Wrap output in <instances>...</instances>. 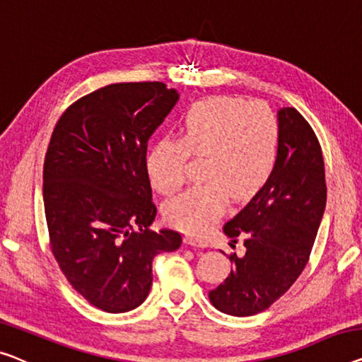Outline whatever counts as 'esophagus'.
Listing matches in <instances>:
<instances>
[{
  "instance_id": "esophagus-1",
  "label": "esophagus",
  "mask_w": 362,
  "mask_h": 362,
  "mask_svg": "<svg viewBox=\"0 0 362 362\" xmlns=\"http://www.w3.org/2000/svg\"><path fill=\"white\" fill-rule=\"evenodd\" d=\"M185 242L188 245H192V247H206V244H204L203 240H199V239H197V237H193V235H187L185 237Z\"/></svg>"
}]
</instances>
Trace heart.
<instances>
[{"mask_svg":"<svg viewBox=\"0 0 362 362\" xmlns=\"http://www.w3.org/2000/svg\"><path fill=\"white\" fill-rule=\"evenodd\" d=\"M180 138H159L146 156L153 187L169 195L185 179L188 156L202 158L203 185L190 187L165 204V219L199 234L224 211L229 195L250 199L276 169L279 127L267 107L234 95L197 100L183 112Z\"/></svg>","mask_w":362,"mask_h":362,"instance_id":"b5f03b06","label":"heart"}]
</instances>
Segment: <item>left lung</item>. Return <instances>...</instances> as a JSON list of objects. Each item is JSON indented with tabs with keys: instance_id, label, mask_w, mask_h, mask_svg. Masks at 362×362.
Listing matches in <instances>:
<instances>
[{
	"instance_id": "obj_1",
	"label": "left lung",
	"mask_w": 362,
	"mask_h": 362,
	"mask_svg": "<svg viewBox=\"0 0 362 362\" xmlns=\"http://www.w3.org/2000/svg\"><path fill=\"white\" fill-rule=\"evenodd\" d=\"M276 169L249 204L224 224L230 239H244V255L209 291L216 309L247 317L268 309L299 278L314 247L327 203L325 165L314 129L293 107L278 110Z\"/></svg>"
}]
</instances>
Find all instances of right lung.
<instances>
[{
  "label": "right lung",
  "instance_id": "right-lung-1",
  "mask_svg": "<svg viewBox=\"0 0 362 362\" xmlns=\"http://www.w3.org/2000/svg\"><path fill=\"white\" fill-rule=\"evenodd\" d=\"M179 100L164 83H118L81 97L53 129L43 164V204L53 257L97 309H136L158 253L180 233L151 230L158 214L146 170L148 141Z\"/></svg>",
  "mask_w": 362,
  "mask_h": 362
}]
</instances>
